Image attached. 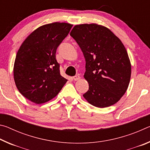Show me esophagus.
<instances>
[{"instance_id": "34e87169", "label": "esophagus", "mask_w": 150, "mask_h": 150, "mask_svg": "<svg viewBox=\"0 0 150 150\" xmlns=\"http://www.w3.org/2000/svg\"><path fill=\"white\" fill-rule=\"evenodd\" d=\"M81 79V77L79 75H75L74 77H73V79L74 81H79Z\"/></svg>"}]
</instances>
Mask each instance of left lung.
Instances as JSON below:
<instances>
[{
	"label": "left lung",
	"mask_w": 150,
	"mask_h": 150,
	"mask_svg": "<svg viewBox=\"0 0 150 150\" xmlns=\"http://www.w3.org/2000/svg\"><path fill=\"white\" fill-rule=\"evenodd\" d=\"M70 35L79 45L86 61L84 78L88 90L83 95L91 105L105 108L120 100L128 87L131 63L121 40L102 25H75Z\"/></svg>",
	"instance_id": "left-lung-1"
}]
</instances>
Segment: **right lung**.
I'll return each mask as SVG.
<instances>
[{
  "label": "right lung",
  "mask_w": 150,
  "mask_h": 150,
  "mask_svg": "<svg viewBox=\"0 0 150 150\" xmlns=\"http://www.w3.org/2000/svg\"><path fill=\"white\" fill-rule=\"evenodd\" d=\"M72 26L65 22L43 25L20 45L14 61V79L19 92L31 102H48L67 81L60 74L55 53Z\"/></svg>",
  "instance_id": "1"
}]
</instances>
